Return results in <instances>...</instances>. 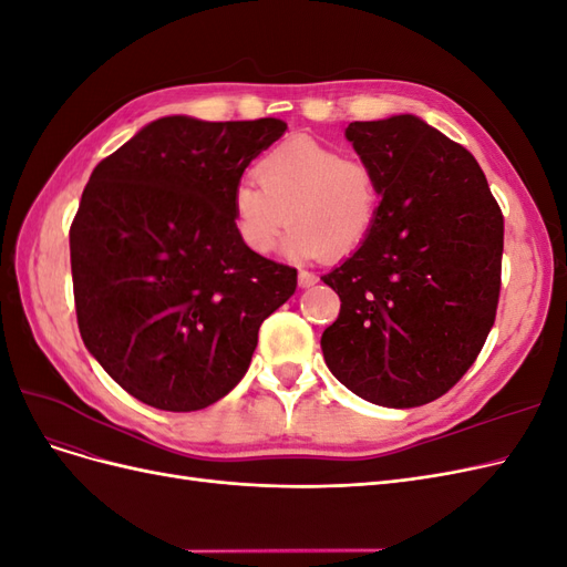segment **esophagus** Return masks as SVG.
I'll list each match as a JSON object with an SVG mask.
<instances>
[{"mask_svg":"<svg viewBox=\"0 0 567 567\" xmlns=\"http://www.w3.org/2000/svg\"><path fill=\"white\" fill-rule=\"evenodd\" d=\"M319 279H317V274H312V271H307V269H300V274H298V284H300V288H310V286H315Z\"/></svg>","mask_w":567,"mask_h":567,"instance_id":"obj_1","label":"esophagus"}]
</instances>
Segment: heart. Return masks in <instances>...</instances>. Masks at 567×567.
<instances>
[{
	"label": "heart",
	"mask_w": 567,
	"mask_h": 567,
	"mask_svg": "<svg viewBox=\"0 0 567 567\" xmlns=\"http://www.w3.org/2000/svg\"><path fill=\"white\" fill-rule=\"evenodd\" d=\"M255 179L234 186L231 221L238 241L269 255L286 225V252L340 260L364 246L379 215V186L371 167L342 158L310 136H293L267 151Z\"/></svg>",
	"instance_id": "1"
}]
</instances>
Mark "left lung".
<instances>
[{
  "mask_svg": "<svg viewBox=\"0 0 567 567\" xmlns=\"http://www.w3.org/2000/svg\"><path fill=\"white\" fill-rule=\"evenodd\" d=\"M346 136L381 205L364 246L321 277L340 298L323 359L367 402L421 406L458 383L494 326L504 215L471 153L416 115Z\"/></svg>",
  "mask_w": 567,
  "mask_h": 567,
  "instance_id": "left-lung-1",
  "label": "left lung"
}]
</instances>
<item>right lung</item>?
Here are the masks:
<instances>
[{
  "label": "right lung",
  "instance_id": "1",
  "mask_svg": "<svg viewBox=\"0 0 567 567\" xmlns=\"http://www.w3.org/2000/svg\"><path fill=\"white\" fill-rule=\"evenodd\" d=\"M286 132L277 117L153 120L101 161L71 225L84 348L132 398L198 411L244 379L298 271L250 252L231 194Z\"/></svg>",
  "mask_w": 567,
  "mask_h": 567
}]
</instances>
